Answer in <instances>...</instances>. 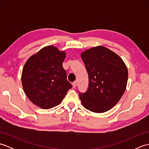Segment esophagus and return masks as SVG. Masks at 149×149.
Returning a JSON list of instances; mask_svg holds the SVG:
<instances>
[{
    "label": "esophagus",
    "mask_w": 149,
    "mask_h": 149,
    "mask_svg": "<svg viewBox=\"0 0 149 149\" xmlns=\"http://www.w3.org/2000/svg\"><path fill=\"white\" fill-rule=\"evenodd\" d=\"M77 82L75 81H74V83H72V86H73V88H76L77 87Z\"/></svg>",
    "instance_id": "1"
}]
</instances>
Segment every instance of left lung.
<instances>
[{
  "label": "left lung",
  "mask_w": 149,
  "mask_h": 149,
  "mask_svg": "<svg viewBox=\"0 0 149 149\" xmlns=\"http://www.w3.org/2000/svg\"><path fill=\"white\" fill-rule=\"evenodd\" d=\"M88 74L89 84L79 97L85 108L104 113L118 103L126 89L128 71L116 53L103 46L95 47L81 54Z\"/></svg>",
  "instance_id": "8db88e82"
}]
</instances>
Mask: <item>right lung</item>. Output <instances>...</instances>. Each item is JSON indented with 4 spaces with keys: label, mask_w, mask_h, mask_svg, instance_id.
<instances>
[{
    "label": "right lung",
    "mask_w": 149,
    "mask_h": 149,
    "mask_svg": "<svg viewBox=\"0 0 149 149\" xmlns=\"http://www.w3.org/2000/svg\"><path fill=\"white\" fill-rule=\"evenodd\" d=\"M65 56L56 47L47 46L30 57L24 66L22 83L25 93L41 108L58 106L72 87L62 65Z\"/></svg>",
    "instance_id": "add662e5"
}]
</instances>
